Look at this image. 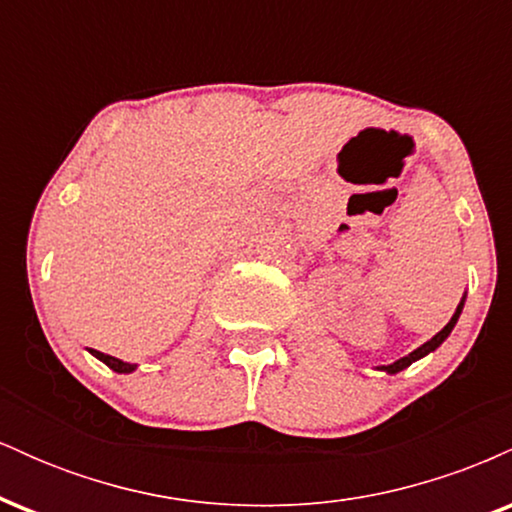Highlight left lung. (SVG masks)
I'll use <instances>...</instances> for the list:
<instances>
[{"mask_svg": "<svg viewBox=\"0 0 512 512\" xmlns=\"http://www.w3.org/2000/svg\"><path fill=\"white\" fill-rule=\"evenodd\" d=\"M464 301H467V291H464V296H462V301L457 303V310H455V315L450 317V322L448 325L443 327V330H440L438 334H433L431 339H428L426 344H421L419 349H414L411 351V354H407V356H402V358H397L395 363H390V366H378V370H385L387 375H395V373H399V370H404V368H409L411 363L414 361H419V358H424V356H428V354H433V351L438 349L440 344L445 342V339L450 337V332L455 330V325H457V320H460V315H462V308H464Z\"/></svg>", "mask_w": 512, "mask_h": 512, "instance_id": "obj_1", "label": "left lung"}]
</instances>
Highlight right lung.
Segmentation results:
<instances>
[{
	"mask_svg": "<svg viewBox=\"0 0 512 512\" xmlns=\"http://www.w3.org/2000/svg\"><path fill=\"white\" fill-rule=\"evenodd\" d=\"M91 351L93 356L98 358V361H103L105 366L108 368H113L115 373H134V370H137V363H127V361H120V358H115V356H108V354H103V351H96V349H88Z\"/></svg>",
	"mask_w": 512,
	"mask_h": 512,
	"instance_id": "right-lung-1",
	"label": "right lung"
}]
</instances>
